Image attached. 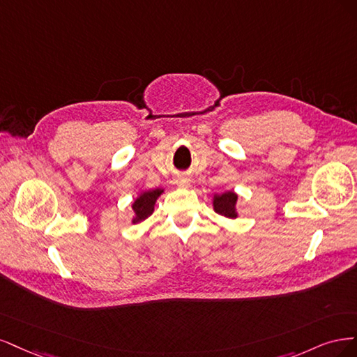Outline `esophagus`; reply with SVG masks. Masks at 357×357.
Listing matches in <instances>:
<instances>
[{
    "instance_id": "34e87169",
    "label": "esophagus",
    "mask_w": 357,
    "mask_h": 357,
    "mask_svg": "<svg viewBox=\"0 0 357 357\" xmlns=\"http://www.w3.org/2000/svg\"><path fill=\"white\" fill-rule=\"evenodd\" d=\"M176 183H178L179 187L188 188V187H191V178L187 176V175H181V176L176 178Z\"/></svg>"
}]
</instances>
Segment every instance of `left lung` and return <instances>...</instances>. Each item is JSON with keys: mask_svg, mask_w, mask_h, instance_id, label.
<instances>
[{"mask_svg": "<svg viewBox=\"0 0 357 357\" xmlns=\"http://www.w3.org/2000/svg\"><path fill=\"white\" fill-rule=\"evenodd\" d=\"M237 200H238V194L234 192L233 190H227L224 192H215L212 197L213 211L218 215L236 220L238 216Z\"/></svg>", "mask_w": 357, "mask_h": 357, "instance_id": "1", "label": "left lung"}]
</instances>
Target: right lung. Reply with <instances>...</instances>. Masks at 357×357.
Here are the masks:
<instances>
[{"label":"right lung","instance_id":"1","mask_svg":"<svg viewBox=\"0 0 357 357\" xmlns=\"http://www.w3.org/2000/svg\"><path fill=\"white\" fill-rule=\"evenodd\" d=\"M165 192V188H154V190H144L132 203L133 218L132 224H137L145 221L146 218L154 212V206L160 195Z\"/></svg>","mask_w":357,"mask_h":357}]
</instances>
